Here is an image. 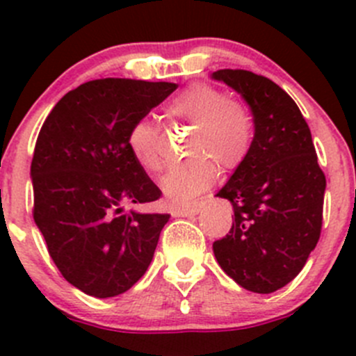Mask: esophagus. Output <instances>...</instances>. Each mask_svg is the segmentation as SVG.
<instances>
[{
  "label": "esophagus",
  "mask_w": 356,
  "mask_h": 356,
  "mask_svg": "<svg viewBox=\"0 0 356 356\" xmlns=\"http://www.w3.org/2000/svg\"><path fill=\"white\" fill-rule=\"evenodd\" d=\"M200 211L198 207H174L172 208V215L174 217H193Z\"/></svg>",
  "instance_id": "obj_1"
}]
</instances>
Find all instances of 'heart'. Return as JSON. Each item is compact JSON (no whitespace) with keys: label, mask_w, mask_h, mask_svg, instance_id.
<instances>
[{"label":"heart","mask_w":356,"mask_h":356,"mask_svg":"<svg viewBox=\"0 0 356 356\" xmlns=\"http://www.w3.org/2000/svg\"><path fill=\"white\" fill-rule=\"evenodd\" d=\"M167 115L195 124L184 163L174 165L160 179L163 195L174 203H188L207 191L222 170H232L245 161L253 143V120L238 99L210 84H191L168 102ZM132 156L148 172L165 165L160 129L149 118H139L127 132Z\"/></svg>","instance_id":"obj_1"}]
</instances>
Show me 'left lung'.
Wrapping results in <instances>:
<instances>
[{"label": "left lung", "instance_id": "left-lung-1", "mask_svg": "<svg viewBox=\"0 0 356 356\" xmlns=\"http://www.w3.org/2000/svg\"><path fill=\"white\" fill-rule=\"evenodd\" d=\"M211 79L231 86L253 113L251 149L217 193L234 218L213 243L222 270L241 288L268 294L307 264L322 229L325 175L310 129L288 92L264 75L224 68Z\"/></svg>", "mask_w": 356, "mask_h": 356}]
</instances>
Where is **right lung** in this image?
Returning a JSON list of instances; mask_svg holds the SVG:
<instances>
[{"label": "right lung", "mask_w": 356, "mask_h": 356, "mask_svg": "<svg viewBox=\"0 0 356 356\" xmlns=\"http://www.w3.org/2000/svg\"><path fill=\"white\" fill-rule=\"evenodd\" d=\"M177 89L174 82L96 79L46 117L31 163L34 222L63 277L95 298L131 289L148 270L168 213H124L161 196L127 132Z\"/></svg>", "instance_id": "obj_1"}]
</instances>
